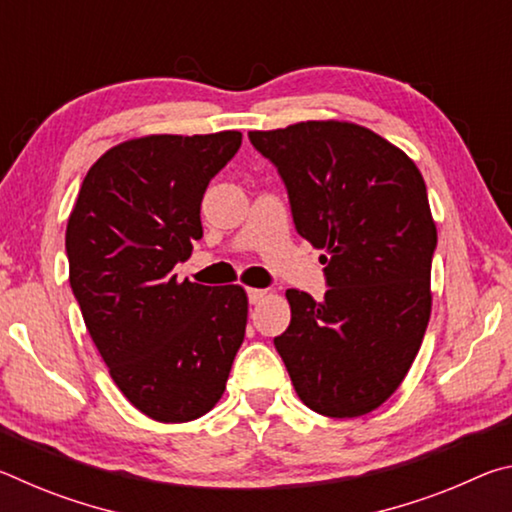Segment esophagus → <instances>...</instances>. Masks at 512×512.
I'll use <instances>...</instances> for the list:
<instances>
[{
    "label": "esophagus",
    "mask_w": 512,
    "mask_h": 512,
    "mask_svg": "<svg viewBox=\"0 0 512 512\" xmlns=\"http://www.w3.org/2000/svg\"><path fill=\"white\" fill-rule=\"evenodd\" d=\"M266 289H248V300L253 302V305H259L266 298Z\"/></svg>",
    "instance_id": "1"
}]
</instances>
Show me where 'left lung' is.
I'll return each mask as SVG.
<instances>
[{
	"label": "left lung",
	"instance_id": "left-lung-1",
	"mask_svg": "<svg viewBox=\"0 0 512 512\" xmlns=\"http://www.w3.org/2000/svg\"><path fill=\"white\" fill-rule=\"evenodd\" d=\"M248 137L280 171L300 237L325 250V300L289 289L291 325L275 350L311 411L359 418L400 388L427 332L438 232L424 178L352 121Z\"/></svg>",
	"mask_w": 512,
	"mask_h": 512
}]
</instances>
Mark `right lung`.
Returning a JSON list of instances; mask_svg holds the SVG:
<instances>
[{
	"instance_id": "right-lung-1",
	"label": "right lung",
	"mask_w": 512,
	"mask_h": 512,
	"mask_svg": "<svg viewBox=\"0 0 512 512\" xmlns=\"http://www.w3.org/2000/svg\"><path fill=\"white\" fill-rule=\"evenodd\" d=\"M239 146V131L121 142L92 164L67 219L85 327L119 391L158 422L212 411L244 343V287L173 275L203 237L207 185Z\"/></svg>"
}]
</instances>
